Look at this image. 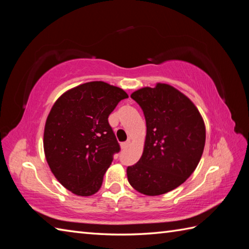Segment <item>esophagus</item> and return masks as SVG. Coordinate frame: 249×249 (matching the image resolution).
Here are the masks:
<instances>
[{
	"label": "esophagus",
	"instance_id": "34e87169",
	"mask_svg": "<svg viewBox=\"0 0 249 249\" xmlns=\"http://www.w3.org/2000/svg\"><path fill=\"white\" fill-rule=\"evenodd\" d=\"M129 143H130V141H126V142H122L121 143V147L122 149H126V147H127L128 145H129Z\"/></svg>",
	"mask_w": 249,
	"mask_h": 249
}]
</instances>
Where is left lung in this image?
<instances>
[{
    "mask_svg": "<svg viewBox=\"0 0 249 249\" xmlns=\"http://www.w3.org/2000/svg\"><path fill=\"white\" fill-rule=\"evenodd\" d=\"M146 122L142 156L127 167L129 184L137 192L158 196L183 184L196 170L205 144V125L186 95L166 83L137 89Z\"/></svg>",
    "mask_w": 249,
    "mask_h": 249,
    "instance_id": "1",
    "label": "left lung"
}]
</instances>
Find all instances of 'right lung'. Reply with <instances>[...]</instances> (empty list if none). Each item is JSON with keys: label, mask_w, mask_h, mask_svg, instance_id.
Masks as SVG:
<instances>
[{"label": "right lung", "mask_w": 249, "mask_h": 249, "mask_svg": "<svg viewBox=\"0 0 249 249\" xmlns=\"http://www.w3.org/2000/svg\"><path fill=\"white\" fill-rule=\"evenodd\" d=\"M124 89L104 81H92L68 89L56 99L46 120L44 151L47 162L63 186L89 197L97 193L120 151L108 116Z\"/></svg>", "instance_id": "add662e5"}]
</instances>
